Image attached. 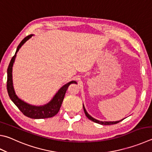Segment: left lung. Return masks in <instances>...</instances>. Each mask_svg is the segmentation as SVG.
Segmentation results:
<instances>
[{
	"instance_id": "1",
	"label": "left lung",
	"mask_w": 152,
	"mask_h": 152,
	"mask_svg": "<svg viewBox=\"0 0 152 152\" xmlns=\"http://www.w3.org/2000/svg\"><path fill=\"white\" fill-rule=\"evenodd\" d=\"M83 107H84V113L86 115V117L88 118V119L92 120V122H96V123H98V124H102V125H112V124H118L120 122H121V121H122L123 120H120V121H116V122H100V121H98L97 120L94 119V118H93L92 117H91L90 115L88 114L87 112L86 111V110L84 108V107L83 106Z\"/></svg>"
}]
</instances>
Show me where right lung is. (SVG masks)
Listing matches in <instances>:
<instances>
[{"label": "right lung", "instance_id": "obj_1", "mask_svg": "<svg viewBox=\"0 0 152 152\" xmlns=\"http://www.w3.org/2000/svg\"><path fill=\"white\" fill-rule=\"evenodd\" d=\"M32 34L27 36L24 39L21 41V42L19 44L17 49L15 52V54L12 56L11 59L9 67L7 69V92L9 94L10 98L11 99L14 104H15L18 108L20 110V111L23 114L28 117L30 118H33V119H43V118H48L54 116L58 112H59L60 107H61L62 103L64 100L66 92L68 89L69 86L71 84H76V82L72 81L68 82V84H65L64 86L60 88L58 92L56 93V94L54 96V97L52 98V100L50 102L47 104L45 105L42 106H34L26 104L22 101L20 99H19L17 96L15 94V90H14L13 86H12V70L13 63L15 62L16 54L19 49L23 46L26 41L28 40L29 38L32 37Z\"/></svg>", "mask_w": 152, "mask_h": 152}]
</instances>
